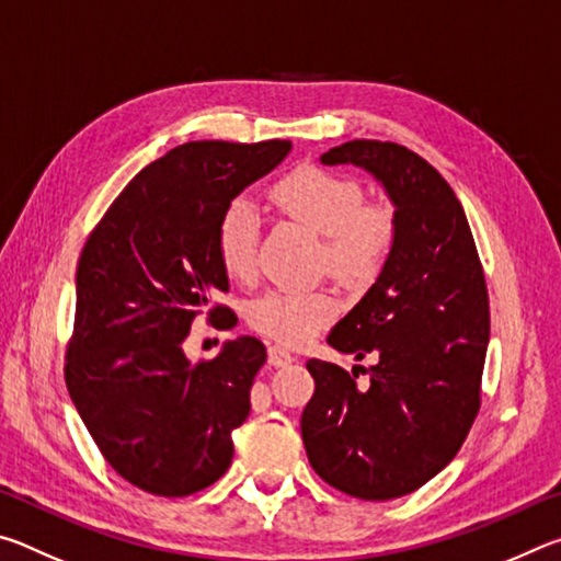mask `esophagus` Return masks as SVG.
<instances>
[{"label":"esophagus","instance_id":"obj_1","mask_svg":"<svg viewBox=\"0 0 561 561\" xmlns=\"http://www.w3.org/2000/svg\"><path fill=\"white\" fill-rule=\"evenodd\" d=\"M294 356L284 346H270V364L272 366H287L291 364Z\"/></svg>","mask_w":561,"mask_h":561}]
</instances>
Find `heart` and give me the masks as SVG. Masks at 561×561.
<instances>
[{
    "label": "heart",
    "instance_id": "heart-1",
    "mask_svg": "<svg viewBox=\"0 0 561 561\" xmlns=\"http://www.w3.org/2000/svg\"><path fill=\"white\" fill-rule=\"evenodd\" d=\"M272 201L282 213L324 234L321 264L346 284L371 282L396 240L391 207L366 203L354 178L319 165H299L277 180ZM260 242V210L250 195H237L217 220L215 244L222 270L234 279L254 272ZM336 314L329 289H274L250 307V324L282 344H301Z\"/></svg>",
    "mask_w": 561,
    "mask_h": 561
}]
</instances>
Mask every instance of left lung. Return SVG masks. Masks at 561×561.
Returning <instances> with one entry per match:
<instances>
[{
  "instance_id": "8db88e82",
  "label": "left lung",
  "mask_w": 561,
  "mask_h": 561,
  "mask_svg": "<svg viewBox=\"0 0 561 561\" xmlns=\"http://www.w3.org/2000/svg\"><path fill=\"white\" fill-rule=\"evenodd\" d=\"M383 185L396 240L371 289L331 329L329 344L374 366L344 371L309 358L314 396L301 413L311 468L358 500H393L435 478L480 411L490 301L468 217L428 160L398 144L348 140L321 156ZM366 370L368 387H356Z\"/></svg>"
}]
</instances>
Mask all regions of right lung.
Returning <instances> with one entry per match:
<instances>
[{
  "instance_id": "right-lung-1",
  "label": "right lung",
  "mask_w": 561,
  "mask_h": 561,
  "mask_svg": "<svg viewBox=\"0 0 561 561\" xmlns=\"http://www.w3.org/2000/svg\"><path fill=\"white\" fill-rule=\"evenodd\" d=\"M289 150V140L178 146L130 180L83 244L66 388L111 468L150 495H193L230 468L267 348L240 336L193 366L183 341L201 314L232 327L215 304L230 289L217 220Z\"/></svg>"
}]
</instances>
